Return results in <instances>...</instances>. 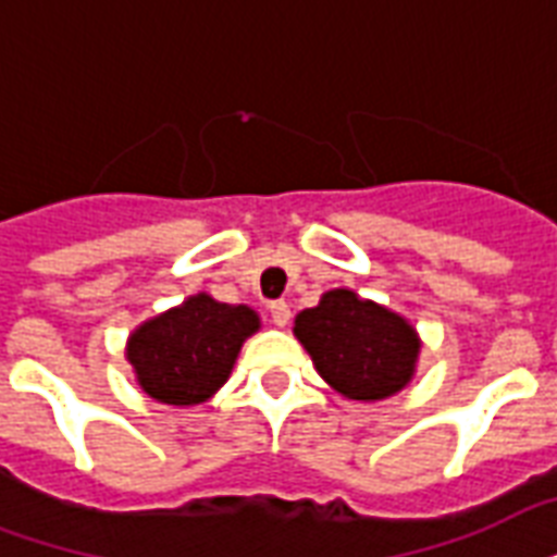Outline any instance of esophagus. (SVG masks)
I'll list each match as a JSON object with an SVG mask.
<instances>
[{
    "label": "esophagus",
    "mask_w": 557,
    "mask_h": 557,
    "mask_svg": "<svg viewBox=\"0 0 557 557\" xmlns=\"http://www.w3.org/2000/svg\"><path fill=\"white\" fill-rule=\"evenodd\" d=\"M269 312H271V321H274L277 326H286L288 321H292V309H288L286 300H274V304L269 307Z\"/></svg>",
    "instance_id": "obj_1"
}]
</instances>
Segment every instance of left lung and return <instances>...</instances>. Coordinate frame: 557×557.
<instances>
[{"label": "left lung", "mask_w": 557, "mask_h": 557, "mask_svg": "<svg viewBox=\"0 0 557 557\" xmlns=\"http://www.w3.org/2000/svg\"><path fill=\"white\" fill-rule=\"evenodd\" d=\"M292 333L321 380L347 400H388L418 373L423 342L414 324L354 288L324 292L318 307L297 312Z\"/></svg>", "instance_id": "1"}]
</instances>
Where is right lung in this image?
<instances>
[{
	"mask_svg": "<svg viewBox=\"0 0 557 557\" xmlns=\"http://www.w3.org/2000/svg\"><path fill=\"white\" fill-rule=\"evenodd\" d=\"M260 326L257 309L198 292L143 321L127 335L125 359L143 394L186 409L207 403L231 380L245 338Z\"/></svg>",
	"mask_w": 557,
	"mask_h": 557,
	"instance_id": "1",
	"label": "right lung"
}]
</instances>
